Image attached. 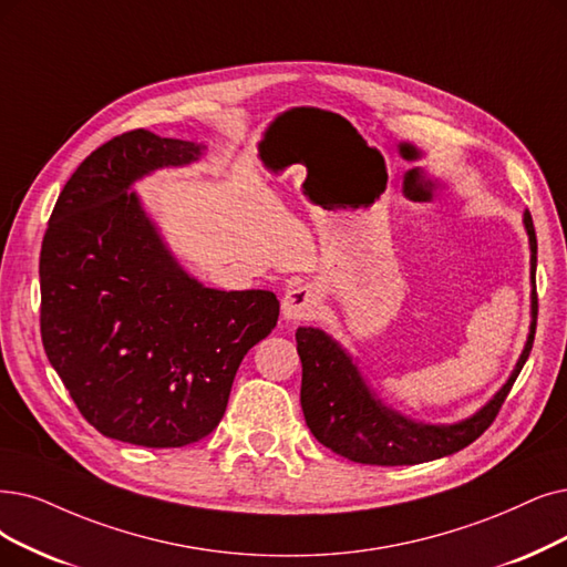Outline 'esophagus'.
Instances as JSON below:
<instances>
[{"mask_svg":"<svg viewBox=\"0 0 567 567\" xmlns=\"http://www.w3.org/2000/svg\"><path fill=\"white\" fill-rule=\"evenodd\" d=\"M319 307H321L319 290L311 288V286L290 288L281 300V313H284V319H288V321L311 319V316H316V311H319Z\"/></svg>","mask_w":567,"mask_h":567,"instance_id":"esophagus-1","label":"esophagus"}]
</instances>
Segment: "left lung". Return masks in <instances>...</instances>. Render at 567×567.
I'll list each match as a JSON object with an SVG mask.
<instances>
[{
    "label": "left lung",
    "instance_id": "left-lung-1",
    "mask_svg": "<svg viewBox=\"0 0 567 567\" xmlns=\"http://www.w3.org/2000/svg\"><path fill=\"white\" fill-rule=\"evenodd\" d=\"M524 225L530 241V332L512 377L477 414L451 425L419 423L383 404L358 372L351 355L319 328H298V353L302 360L300 402L311 435L334 454L365 465H416L456 454L477 440L495 421L526 365L537 326V237L526 212Z\"/></svg>",
    "mask_w": 567,
    "mask_h": 567
}]
</instances>
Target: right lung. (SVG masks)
I'll return each instance as SVG.
<instances>
[{
    "label": "right lung",
    "instance_id": "1",
    "mask_svg": "<svg viewBox=\"0 0 567 567\" xmlns=\"http://www.w3.org/2000/svg\"><path fill=\"white\" fill-rule=\"evenodd\" d=\"M202 146L118 134L66 181L41 244V342L83 419L111 440L186 446L228 406L239 362L277 326L269 290H216L181 267L134 181Z\"/></svg>",
    "mask_w": 567,
    "mask_h": 567
}]
</instances>
